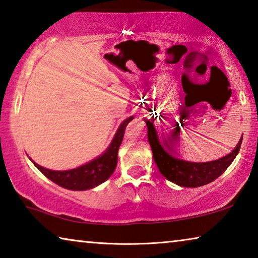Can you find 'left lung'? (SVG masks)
Segmentation results:
<instances>
[{
    "label": "left lung",
    "mask_w": 258,
    "mask_h": 258,
    "mask_svg": "<svg viewBox=\"0 0 258 258\" xmlns=\"http://www.w3.org/2000/svg\"><path fill=\"white\" fill-rule=\"evenodd\" d=\"M144 120L147 125L148 143L151 145L154 161L159 170H160V173L167 180L181 187H201L217 179L231 165V162L234 161V159L238 154L239 148H241L243 134L236 147L229 154L224 155L222 158L208 162L186 161L180 158L174 157L172 153H169L166 150V146H169L168 144L174 145V143H176V141L180 143L179 125L175 124L176 127L169 131V133L167 134V138L164 136L162 142L164 143V145H162L160 139H159L158 131L154 126V120L151 121L146 118H144Z\"/></svg>",
    "instance_id": "left-lung-1"
}]
</instances>
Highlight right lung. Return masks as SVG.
<instances>
[{
	"label": "right lung",
	"instance_id": "obj_1",
	"mask_svg": "<svg viewBox=\"0 0 258 258\" xmlns=\"http://www.w3.org/2000/svg\"><path fill=\"white\" fill-rule=\"evenodd\" d=\"M133 118V115L128 117L119 125L113 139H112L111 144L108 145L104 153H101L99 157L93 159V160L77 167V168L68 170H52L37 165L31 159L30 160L39 169V172H42L52 182L57 183L58 186L63 187L65 189H91V188L105 182L113 174L118 162V150L119 146L121 145L122 138H124L125 128Z\"/></svg>",
	"mask_w": 258,
	"mask_h": 258
}]
</instances>
